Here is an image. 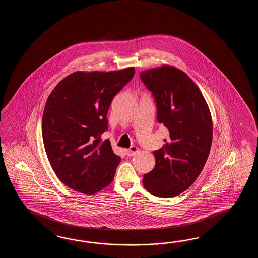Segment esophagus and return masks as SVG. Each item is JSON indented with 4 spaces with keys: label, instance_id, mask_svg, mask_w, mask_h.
I'll use <instances>...</instances> for the list:
<instances>
[{
    "label": "esophagus",
    "instance_id": "esophagus-1",
    "mask_svg": "<svg viewBox=\"0 0 258 258\" xmlns=\"http://www.w3.org/2000/svg\"><path fill=\"white\" fill-rule=\"evenodd\" d=\"M137 151H138V148L137 147H135V146H132L131 148L127 149L126 151H125V154H126V156H128V157H132V156L136 155Z\"/></svg>",
    "mask_w": 258,
    "mask_h": 258
}]
</instances>
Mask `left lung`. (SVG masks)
<instances>
[{
  "mask_svg": "<svg viewBox=\"0 0 258 258\" xmlns=\"http://www.w3.org/2000/svg\"><path fill=\"white\" fill-rule=\"evenodd\" d=\"M140 78L153 95L157 121L169 131L164 146L153 151L156 165L143 184L159 198H173L198 179L212 143V119L198 86L185 73L164 66L141 72Z\"/></svg>",
  "mask_w": 258,
  "mask_h": 258,
  "instance_id": "obj_1",
  "label": "left lung"
}]
</instances>
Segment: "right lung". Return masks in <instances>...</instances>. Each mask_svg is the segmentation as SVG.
<instances>
[{"label": "right lung", "instance_id": "right-lung-1", "mask_svg": "<svg viewBox=\"0 0 258 258\" xmlns=\"http://www.w3.org/2000/svg\"><path fill=\"white\" fill-rule=\"evenodd\" d=\"M135 75L121 71L76 72L49 94L42 117L44 148L60 181L77 192L93 195L109 185L121 158L109 139L107 113L116 94Z\"/></svg>", "mask_w": 258, "mask_h": 258}]
</instances>
